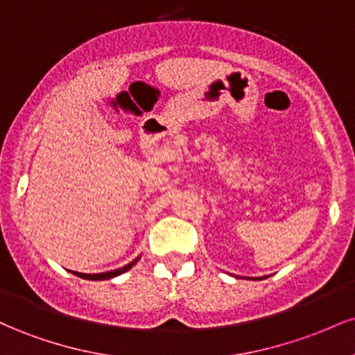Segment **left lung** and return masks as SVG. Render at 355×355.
Instances as JSON below:
<instances>
[{"label": "left lung", "mask_w": 355, "mask_h": 355, "mask_svg": "<svg viewBox=\"0 0 355 355\" xmlns=\"http://www.w3.org/2000/svg\"><path fill=\"white\" fill-rule=\"evenodd\" d=\"M257 279H259V280H262V279H263V277H257Z\"/></svg>", "instance_id": "obj_1"}]
</instances>
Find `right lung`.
<instances>
[{
	"label": "right lung",
	"instance_id": "right-lung-1",
	"mask_svg": "<svg viewBox=\"0 0 355 355\" xmlns=\"http://www.w3.org/2000/svg\"><path fill=\"white\" fill-rule=\"evenodd\" d=\"M138 260H140V255H138L135 260H132V262H130V263H126V266H123V267L115 268V270L100 272V274H81V272H73V270H71V274H75L76 277H81V279H85V280H108V279H113V277H118V275L125 274L126 270H130V268L135 266Z\"/></svg>",
	"mask_w": 355,
	"mask_h": 355
}]
</instances>
